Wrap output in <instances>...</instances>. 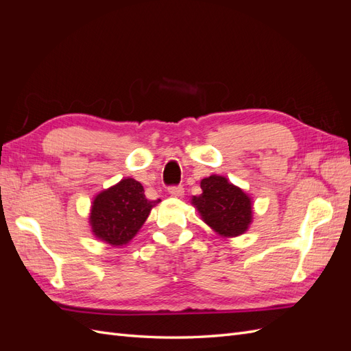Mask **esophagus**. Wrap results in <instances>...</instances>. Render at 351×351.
Listing matches in <instances>:
<instances>
[{"label":"esophagus","instance_id":"obj_1","mask_svg":"<svg viewBox=\"0 0 351 351\" xmlns=\"http://www.w3.org/2000/svg\"><path fill=\"white\" fill-rule=\"evenodd\" d=\"M168 193L176 197H182L184 195V187L183 186H169Z\"/></svg>","mask_w":351,"mask_h":351}]
</instances>
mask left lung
I'll return each instance as SVG.
<instances>
[{
  "mask_svg": "<svg viewBox=\"0 0 351 351\" xmlns=\"http://www.w3.org/2000/svg\"><path fill=\"white\" fill-rule=\"evenodd\" d=\"M202 193L193 196V205L209 227L218 234L236 237L252 222V202L241 189L226 177L210 176L200 182Z\"/></svg>",
  "mask_w": 351,
  "mask_h": 351,
  "instance_id": "left-lung-1",
  "label": "left lung"
}]
</instances>
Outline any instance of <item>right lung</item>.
<instances>
[{"label":"right lung","instance_id":"obj_1","mask_svg":"<svg viewBox=\"0 0 351 351\" xmlns=\"http://www.w3.org/2000/svg\"><path fill=\"white\" fill-rule=\"evenodd\" d=\"M158 202L159 199L149 200L145 196L139 182L133 178L121 180L95 197L90 210L93 234L112 246L129 243Z\"/></svg>","mask_w":351,"mask_h":351}]
</instances>
